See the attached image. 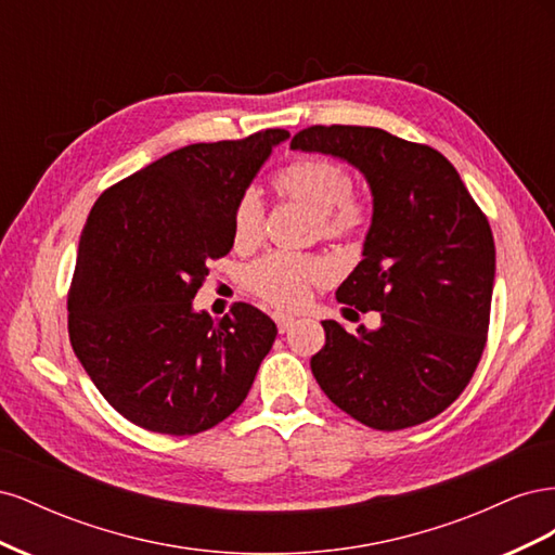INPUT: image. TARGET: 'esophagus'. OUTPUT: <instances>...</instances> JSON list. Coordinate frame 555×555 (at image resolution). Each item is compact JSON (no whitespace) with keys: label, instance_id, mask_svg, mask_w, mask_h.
<instances>
[{"label":"esophagus","instance_id":"esophagus-1","mask_svg":"<svg viewBox=\"0 0 555 555\" xmlns=\"http://www.w3.org/2000/svg\"><path fill=\"white\" fill-rule=\"evenodd\" d=\"M294 322H296V319L289 317V314H282V312L275 314V324H278V331H280V333H287V331L294 326Z\"/></svg>","mask_w":555,"mask_h":555}]
</instances>
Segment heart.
I'll return each mask as SVG.
<instances>
[{
    "label": "heart",
    "mask_w": 555,
    "mask_h": 555,
    "mask_svg": "<svg viewBox=\"0 0 555 555\" xmlns=\"http://www.w3.org/2000/svg\"><path fill=\"white\" fill-rule=\"evenodd\" d=\"M275 190L314 212V233L324 238L354 236L367 222V201L349 188L345 164L328 157H304L284 166L273 180ZM233 243L251 247L263 233V204L255 190H247L233 210ZM331 278L328 259L319 255L271 251L251 263L245 273L247 287L266 304L296 310L308 300L312 284Z\"/></svg>",
    "instance_id": "heart-1"
}]
</instances>
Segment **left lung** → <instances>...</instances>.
Returning a JSON list of instances; mask_svg holds the SVG:
<instances>
[{"label": "left lung", "instance_id": "obj_1", "mask_svg": "<svg viewBox=\"0 0 555 555\" xmlns=\"http://www.w3.org/2000/svg\"><path fill=\"white\" fill-rule=\"evenodd\" d=\"M294 150L333 155L365 176L373 224L338 304L382 314L347 333L322 322L310 361L322 391L377 430H402L444 412L473 379L489 335L495 243L489 220L438 150L377 127L314 125Z\"/></svg>", "mask_w": 555, "mask_h": 555}]
</instances>
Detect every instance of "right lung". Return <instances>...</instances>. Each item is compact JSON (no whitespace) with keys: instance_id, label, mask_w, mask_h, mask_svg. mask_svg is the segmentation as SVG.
<instances>
[{"instance_id":"obj_1","label":"right lung","mask_w":555,"mask_h":555,"mask_svg":"<svg viewBox=\"0 0 555 555\" xmlns=\"http://www.w3.org/2000/svg\"><path fill=\"white\" fill-rule=\"evenodd\" d=\"M287 137L266 129L184 145L94 201L66 298L69 338L99 393L131 424L196 435L247 398L275 322L249 304L212 322L192 298L208 261L233 247L238 198Z\"/></svg>"}]
</instances>
